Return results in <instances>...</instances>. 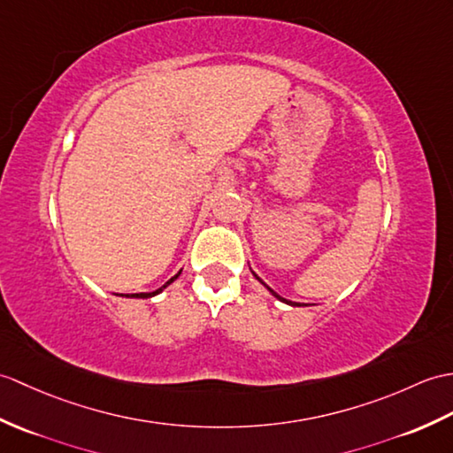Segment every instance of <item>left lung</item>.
I'll return each instance as SVG.
<instances>
[{"label":"left lung","instance_id":"8db88e82","mask_svg":"<svg viewBox=\"0 0 453 453\" xmlns=\"http://www.w3.org/2000/svg\"><path fill=\"white\" fill-rule=\"evenodd\" d=\"M252 276H255V278H257V280H258L260 283H265V281H262V280H260V278H258V276L255 274V272H252ZM265 286H266V283H265ZM266 288H268V286H266ZM268 291H270V293H272V296H274L276 299H280V301H283V303H288V304H293V307H296V304H299V303H293V301H288V299H283V297H280V296H278V293H276L274 289H270V288H268Z\"/></svg>","mask_w":453,"mask_h":453}]
</instances>
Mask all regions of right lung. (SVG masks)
<instances>
[{
	"mask_svg": "<svg viewBox=\"0 0 453 453\" xmlns=\"http://www.w3.org/2000/svg\"><path fill=\"white\" fill-rule=\"evenodd\" d=\"M179 274H181V270H179L177 274H175L172 280H167L160 289H156V291H152V293H133V296H125V297H136V299H149V297H154V296H157V293H162L167 286H170V283H172L173 280H177V278H179ZM121 297H123V296H121Z\"/></svg>",
	"mask_w": 453,
	"mask_h": 453,
	"instance_id": "1",
	"label": "right lung"
}]
</instances>
